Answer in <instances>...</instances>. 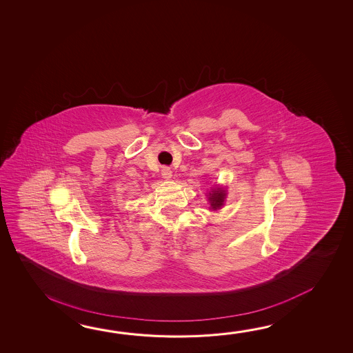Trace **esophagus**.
Returning a JSON list of instances; mask_svg holds the SVG:
<instances>
[{"label": "esophagus", "instance_id": "34e87169", "mask_svg": "<svg viewBox=\"0 0 353 353\" xmlns=\"http://www.w3.org/2000/svg\"><path fill=\"white\" fill-rule=\"evenodd\" d=\"M161 174L163 179H170L172 177V171H171L168 168H162Z\"/></svg>", "mask_w": 353, "mask_h": 353}]
</instances>
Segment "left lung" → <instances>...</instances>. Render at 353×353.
Here are the masks:
<instances>
[{"label":"left lung","instance_id":"8db88e82","mask_svg":"<svg viewBox=\"0 0 353 353\" xmlns=\"http://www.w3.org/2000/svg\"><path fill=\"white\" fill-rule=\"evenodd\" d=\"M224 198H225V190H223V188H213L210 192V197H208L210 207L213 210H219L222 207L223 203H224Z\"/></svg>","mask_w":353,"mask_h":353}]
</instances>
